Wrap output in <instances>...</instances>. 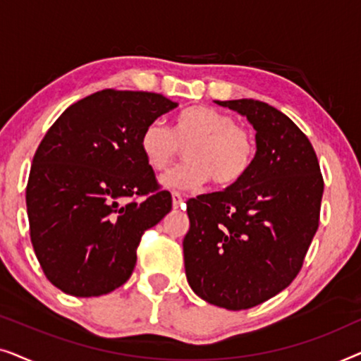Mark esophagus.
<instances>
[{
    "mask_svg": "<svg viewBox=\"0 0 361 361\" xmlns=\"http://www.w3.org/2000/svg\"><path fill=\"white\" fill-rule=\"evenodd\" d=\"M182 205H184V199H182V195L179 192H172V207H174V209H179Z\"/></svg>",
    "mask_w": 361,
    "mask_h": 361,
    "instance_id": "obj_1",
    "label": "esophagus"
}]
</instances>
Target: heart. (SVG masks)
<instances>
[{
  "label": "heart",
  "instance_id": "obj_1",
  "mask_svg": "<svg viewBox=\"0 0 361 361\" xmlns=\"http://www.w3.org/2000/svg\"><path fill=\"white\" fill-rule=\"evenodd\" d=\"M184 147L187 162L162 177V185L169 189H199L209 179L220 187L231 185L243 179L256 156L251 131L209 106L185 108L172 130L151 121L140 136L142 156L156 172L169 169Z\"/></svg>",
  "mask_w": 361,
  "mask_h": 361
}]
</instances>
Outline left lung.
<instances>
[{"label":"left lung","mask_w":361,"mask_h":361,"mask_svg":"<svg viewBox=\"0 0 361 361\" xmlns=\"http://www.w3.org/2000/svg\"><path fill=\"white\" fill-rule=\"evenodd\" d=\"M246 116L256 156L243 179L187 200L184 241L192 290L228 310L255 307L288 288L319 228L324 179L295 123L264 102H215Z\"/></svg>","instance_id":"obj_1"}]
</instances>
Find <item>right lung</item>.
<instances>
[{"mask_svg":"<svg viewBox=\"0 0 361 361\" xmlns=\"http://www.w3.org/2000/svg\"><path fill=\"white\" fill-rule=\"evenodd\" d=\"M176 106L159 93L108 88L73 103L49 128L26 205L34 253L62 293L95 298L130 279L142 233L172 209L140 136Z\"/></svg>","mask_w":361,"mask_h":361,"instance_id":"add662e5","label":"right lung"}]
</instances>
